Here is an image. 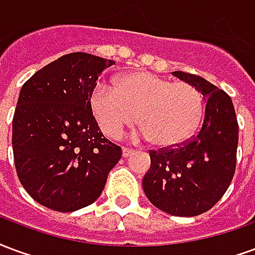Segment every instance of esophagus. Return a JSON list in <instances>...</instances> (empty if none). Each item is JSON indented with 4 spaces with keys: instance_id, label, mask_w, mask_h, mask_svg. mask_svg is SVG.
Returning a JSON list of instances; mask_svg holds the SVG:
<instances>
[{
    "instance_id": "obj_1",
    "label": "esophagus",
    "mask_w": 255,
    "mask_h": 255,
    "mask_svg": "<svg viewBox=\"0 0 255 255\" xmlns=\"http://www.w3.org/2000/svg\"><path fill=\"white\" fill-rule=\"evenodd\" d=\"M132 153L133 150L129 149V147H124V149H123V157H129Z\"/></svg>"
}]
</instances>
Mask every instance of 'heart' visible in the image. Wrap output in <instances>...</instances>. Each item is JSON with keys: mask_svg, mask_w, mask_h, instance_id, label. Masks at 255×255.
I'll list each match as a JSON object with an SVG mask.
<instances>
[{"mask_svg": "<svg viewBox=\"0 0 255 255\" xmlns=\"http://www.w3.org/2000/svg\"><path fill=\"white\" fill-rule=\"evenodd\" d=\"M90 108L108 138H120L136 120L140 135L158 147H175L197 129L205 111L199 90L150 72H132L115 86L98 83L90 94Z\"/></svg>", "mask_w": 255, "mask_h": 255, "instance_id": "1", "label": "heart"}]
</instances>
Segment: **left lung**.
<instances>
[{
    "mask_svg": "<svg viewBox=\"0 0 255 255\" xmlns=\"http://www.w3.org/2000/svg\"><path fill=\"white\" fill-rule=\"evenodd\" d=\"M206 97L201 129L175 147L150 150L146 197L162 212L192 217L212 209L230 187L236 168L239 126L231 97L206 79L172 72Z\"/></svg>",
    "mask_w": 255,
    "mask_h": 255,
    "instance_id": "1",
    "label": "left lung"
}]
</instances>
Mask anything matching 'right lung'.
<instances>
[{
  "label": "right lung",
  "mask_w": 255,
  "mask_h": 255,
  "mask_svg": "<svg viewBox=\"0 0 255 255\" xmlns=\"http://www.w3.org/2000/svg\"><path fill=\"white\" fill-rule=\"evenodd\" d=\"M115 61L69 53L20 90L12 123L17 177L46 208L73 212L100 197L122 147L102 135L90 108L97 79Z\"/></svg>",
  "instance_id": "obj_1"
}]
</instances>
